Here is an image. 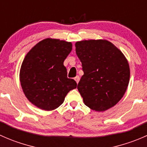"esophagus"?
Returning <instances> with one entry per match:
<instances>
[{"instance_id":"34e87169","label":"esophagus","mask_w":147,"mask_h":147,"mask_svg":"<svg viewBox=\"0 0 147 147\" xmlns=\"http://www.w3.org/2000/svg\"><path fill=\"white\" fill-rule=\"evenodd\" d=\"M75 80L76 81V82L78 84V82H79V81H80V77L78 76H78L75 77Z\"/></svg>"}]
</instances>
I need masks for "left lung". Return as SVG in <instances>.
Here are the masks:
<instances>
[{
	"instance_id": "8db88e82",
	"label": "left lung",
	"mask_w": 147,
	"mask_h": 147,
	"mask_svg": "<svg viewBox=\"0 0 147 147\" xmlns=\"http://www.w3.org/2000/svg\"><path fill=\"white\" fill-rule=\"evenodd\" d=\"M75 47L84 72L78 89L84 105L97 112L114 107L122 98L129 82L125 56L106 40L78 41Z\"/></svg>"
}]
</instances>
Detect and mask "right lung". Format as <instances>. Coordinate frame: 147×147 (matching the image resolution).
Returning a JSON list of instances; mask_svg holds the SVG:
<instances>
[{"instance_id":"right-lung-1","label":"right lung","mask_w":147,"mask_h":147,"mask_svg":"<svg viewBox=\"0 0 147 147\" xmlns=\"http://www.w3.org/2000/svg\"><path fill=\"white\" fill-rule=\"evenodd\" d=\"M70 42L46 38L27 53L20 70V81L25 95L32 105L46 111L55 109L65 96L77 87L69 79L63 65L72 50Z\"/></svg>"}]
</instances>
